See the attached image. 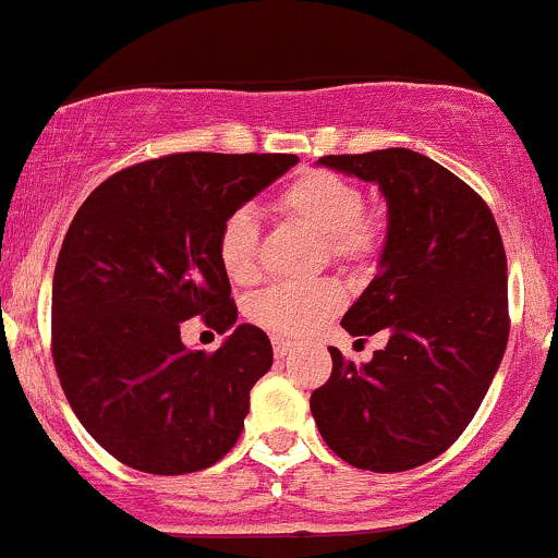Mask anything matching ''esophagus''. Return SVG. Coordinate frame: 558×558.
Segmentation results:
<instances>
[{
	"instance_id": "esophagus-1",
	"label": "esophagus",
	"mask_w": 558,
	"mask_h": 558,
	"mask_svg": "<svg viewBox=\"0 0 558 558\" xmlns=\"http://www.w3.org/2000/svg\"><path fill=\"white\" fill-rule=\"evenodd\" d=\"M272 351H275V359H286L291 351H294V342L280 340V337H275V340H272Z\"/></svg>"
}]
</instances>
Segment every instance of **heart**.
<instances>
[{
  "label": "heart",
  "mask_w": 558,
  "mask_h": 558,
  "mask_svg": "<svg viewBox=\"0 0 558 558\" xmlns=\"http://www.w3.org/2000/svg\"><path fill=\"white\" fill-rule=\"evenodd\" d=\"M278 207L291 221L326 240L329 256L340 264H362L378 251L380 229L364 213L362 191L340 174L305 170L278 196ZM218 258L234 283L258 278V218L251 207H238L218 234ZM342 305L331 280L275 286L251 302V318L278 337H302Z\"/></svg>",
  "instance_id": "1"
}]
</instances>
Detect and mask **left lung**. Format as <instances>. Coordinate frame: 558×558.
Returning a JSON list of instances; mask_svg holds the SVG:
<instances>
[{
	"label": "left lung",
	"mask_w": 558,
	"mask_h": 558,
	"mask_svg": "<svg viewBox=\"0 0 558 558\" xmlns=\"http://www.w3.org/2000/svg\"><path fill=\"white\" fill-rule=\"evenodd\" d=\"M378 185L386 243L378 275L342 315L353 337L386 331L373 362H342L311 410L326 446L373 472L426 464L481 408L508 348V258L486 202L451 170L408 148L324 156Z\"/></svg>",
	"instance_id": "obj_1"
}]
</instances>
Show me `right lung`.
Instances as JSON below:
<instances>
[{
  "label": "right lung",
  "instance_id": "add662e5",
  "mask_svg": "<svg viewBox=\"0 0 558 558\" xmlns=\"http://www.w3.org/2000/svg\"><path fill=\"white\" fill-rule=\"evenodd\" d=\"M291 154H174L107 178L72 218L53 272V362L88 435L126 466L185 475L238 442L251 388L272 367L238 324L218 258L223 221L296 165ZM233 329L216 354L179 324Z\"/></svg>",
  "mask_w": 558,
  "mask_h": 558
}]
</instances>
